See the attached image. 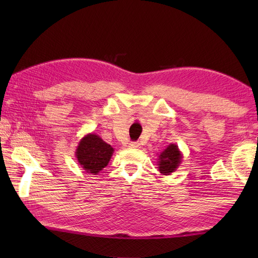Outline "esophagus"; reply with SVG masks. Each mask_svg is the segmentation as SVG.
I'll list each match as a JSON object with an SVG mask.
<instances>
[{
  "label": "esophagus",
  "mask_w": 258,
  "mask_h": 258,
  "mask_svg": "<svg viewBox=\"0 0 258 258\" xmlns=\"http://www.w3.org/2000/svg\"><path fill=\"white\" fill-rule=\"evenodd\" d=\"M130 147L131 149H140L141 144L139 143V142H133V143H130Z\"/></svg>",
  "instance_id": "34e87169"
}]
</instances>
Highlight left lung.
Returning a JSON list of instances; mask_svg holds the SVG:
<instances>
[{"label":"left lung","mask_w":258,"mask_h":258,"mask_svg":"<svg viewBox=\"0 0 258 258\" xmlns=\"http://www.w3.org/2000/svg\"><path fill=\"white\" fill-rule=\"evenodd\" d=\"M183 154L176 144L171 143L158 155V171L163 175H169L175 172L182 163Z\"/></svg>","instance_id":"left-lung-1"}]
</instances>
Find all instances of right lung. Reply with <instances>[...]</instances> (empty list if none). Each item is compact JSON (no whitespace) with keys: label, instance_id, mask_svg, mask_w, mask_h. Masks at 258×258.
<instances>
[{"label":"right lung","instance_id":"add662e5","mask_svg":"<svg viewBox=\"0 0 258 258\" xmlns=\"http://www.w3.org/2000/svg\"><path fill=\"white\" fill-rule=\"evenodd\" d=\"M114 153L113 147L104 142L94 133L86 134L79 142L75 156L81 167L86 173L97 175L111 160Z\"/></svg>","mask_w":258,"mask_h":258}]
</instances>
